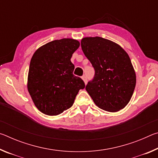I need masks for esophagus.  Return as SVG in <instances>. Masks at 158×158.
I'll return each mask as SVG.
<instances>
[{"mask_svg":"<svg viewBox=\"0 0 158 158\" xmlns=\"http://www.w3.org/2000/svg\"><path fill=\"white\" fill-rule=\"evenodd\" d=\"M82 79L84 80V83H85V84H87V77H86V76H85V75L83 76V77H82Z\"/></svg>","mask_w":158,"mask_h":158,"instance_id":"34e87169","label":"esophagus"}]
</instances>
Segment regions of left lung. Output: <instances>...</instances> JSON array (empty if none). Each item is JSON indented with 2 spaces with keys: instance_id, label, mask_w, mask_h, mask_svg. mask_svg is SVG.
Instances as JSON below:
<instances>
[{
  "instance_id": "8db88e82",
  "label": "left lung",
  "mask_w": 158,
  "mask_h": 158,
  "mask_svg": "<svg viewBox=\"0 0 158 158\" xmlns=\"http://www.w3.org/2000/svg\"><path fill=\"white\" fill-rule=\"evenodd\" d=\"M83 52L95 69L85 90L98 107L109 112L123 109L136 85V74L127 53L115 42L100 37L81 40Z\"/></svg>"
}]
</instances>
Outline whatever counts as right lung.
I'll return each mask as SVG.
<instances>
[{
  "label": "right lung",
  "mask_w": 158,
  "mask_h": 158,
  "mask_svg": "<svg viewBox=\"0 0 158 158\" xmlns=\"http://www.w3.org/2000/svg\"><path fill=\"white\" fill-rule=\"evenodd\" d=\"M80 45L73 39L53 40L40 47L32 57L28 77V90L35 105L49 116H56L73 106L85 84L73 74L71 62Z\"/></svg>",
  "instance_id": "add662e5"
}]
</instances>
